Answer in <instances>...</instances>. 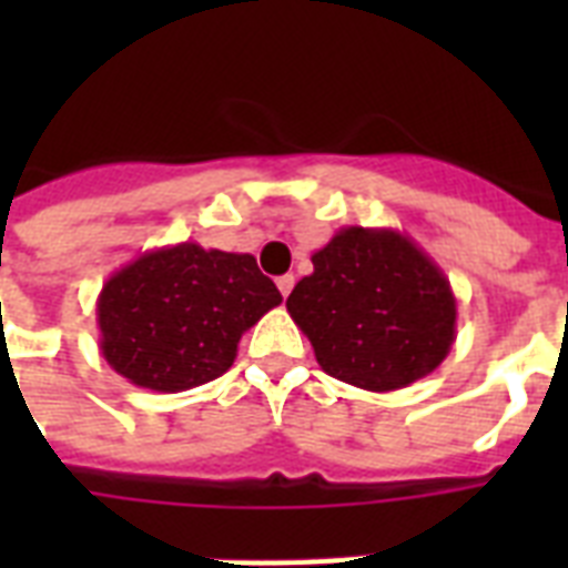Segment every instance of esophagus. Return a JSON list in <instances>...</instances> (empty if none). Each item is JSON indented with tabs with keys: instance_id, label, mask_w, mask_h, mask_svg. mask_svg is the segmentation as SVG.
<instances>
[{
	"instance_id": "obj_1",
	"label": "esophagus",
	"mask_w": 568,
	"mask_h": 568,
	"mask_svg": "<svg viewBox=\"0 0 568 568\" xmlns=\"http://www.w3.org/2000/svg\"><path fill=\"white\" fill-rule=\"evenodd\" d=\"M276 288L283 292V297H288L294 288V274H283V276H276Z\"/></svg>"
}]
</instances>
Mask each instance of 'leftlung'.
<instances>
[{
	"mask_svg": "<svg viewBox=\"0 0 568 568\" xmlns=\"http://www.w3.org/2000/svg\"><path fill=\"white\" fill-rule=\"evenodd\" d=\"M285 310L329 377L368 392L427 377L457 338L448 276L397 230H338L312 253Z\"/></svg>",
	"mask_w": 568,
	"mask_h": 568,
	"instance_id": "left-lung-1",
	"label": "left lung"
}]
</instances>
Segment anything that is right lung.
<instances>
[{"label":"right lung","instance_id":"add662e5","mask_svg":"<svg viewBox=\"0 0 568 568\" xmlns=\"http://www.w3.org/2000/svg\"><path fill=\"white\" fill-rule=\"evenodd\" d=\"M280 303L250 253L194 241L146 250L102 285L100 351L135 386L185 392L230 372L241 336Z\"/></svg>","mask_w":568,"mask_h":568}]
</instances>
